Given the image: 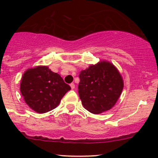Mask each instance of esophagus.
Wrapping results in <instances>:
<instances>
[{"label":"esophagus","instance_id":"34e87169","mask_svg":"<svg viewBox=\"0 0 158 158\" xmlns=\"http://www.w3.org/2000/svg\"><path fill=\"white\" fill-rule=\"evenodd\" d=\"M70 87H71L72 89H75V84L74 83H71V84H70Z\"/></svg>","mask_w":158,"mask_h":158}]
</instances>
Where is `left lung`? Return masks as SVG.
Returning <instances> with one entry per match:
<instances>
[{"label": "left lung", "mask_w": 158, "mask_h": 158, "mask_svg": "<svg viewBox=\"0 0 158 158\" xmlns=\"http://www.w3.org/2000/svg\"><path fill=\"white\" fill-rule=\"evenodd\" d=\"M78 92L85 109L93 114L108 111L118 99L123 80L111 63L100 62L79 73Z\"/></svg>", "instance_id": "left-lung-1"}]
</instances>
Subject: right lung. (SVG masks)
<instances>
[{
	"mask_svg": "<svg viewBox=\"0 0 158 158\" xmlns=\"http://www.w3.org/2000/svg\"><path fill=\"white\" fill-rule=\"evenodd\" d=\"M71 89L63 78L47 66H38L25 72L20 82L24 101L33 111L45 113L54 109Z\"/></svg>",
	"mask_w": 158,
	"mask_h": 158,
	"instance_id": "right-lung-1",
	"label": "right lung"
}]
</instances>
